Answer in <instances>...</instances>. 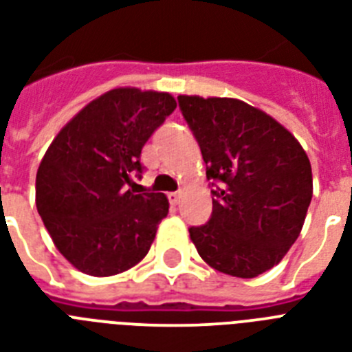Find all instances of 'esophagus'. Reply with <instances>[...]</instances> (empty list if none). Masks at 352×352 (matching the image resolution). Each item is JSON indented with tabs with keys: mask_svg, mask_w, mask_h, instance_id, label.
I'll list each match as a JSON object with an SVG mask.
<instances>
[{
	"mask_svg": "<svg viewBox=\"0 0 352 352\" xmlns=\"http://www.w3.org/2000/svg\"><path fill=\"white\" fill-rule=\"evenodd\" d=\"M168 199H170V204H177V202L181 201V193H179V191H171L170 195H168Z\"/></svg>",
	"mask_w": 352,
	"mask_h": 352,
	"instance_id": "1",
	"label": "esophagus"
}]
</instances>
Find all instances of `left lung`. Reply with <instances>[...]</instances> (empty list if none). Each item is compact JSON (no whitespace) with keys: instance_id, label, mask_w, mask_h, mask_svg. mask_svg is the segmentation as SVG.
Instances as JSON below:
<instances>
[{"instance_id":"1","label":"left lung","mask_w":352,"mask_h":352,"mask_svg":"<svg viewBox=\"0 0 352 352\" xmlns=\"http://www.w3.org/2000/svg\"><path fill=\"white\" fill-rule=\"evenodd\" d=\"M179 107L206 162L221 182L210 222L190 228L206 264L255 278L298 239L313 197L311 162L287 128L233 97L179 96Z\"/></svg>"}]
</instances>
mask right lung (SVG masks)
<instances>
[{
  "mask_svg": "<svg viewBox=\"0 0 352 352\" xmlns=\"http://www.w3.org/2000/svg\"><path fill=\"white\" fill-rule=\"evenodd\" d=\"M168 92L113 88L61 128L36 175V206L54 244L90 276L139 264L168 215L164 193L128 190L141 150L175 110Z\"/></svg>",
  "mask_w": 352,
  "mask_h": 352,
  "instance_id": "obj_1",
  "label": "right lung"
}]
</instances>
